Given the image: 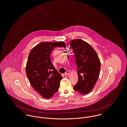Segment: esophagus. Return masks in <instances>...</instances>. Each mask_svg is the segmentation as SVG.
Returning <instances> with one entry per match:
<instances>
[{
    "label": "esophagus",
    "mask_w": 127,
    "mask_h": 127,
    "mask_svg": "<svg viewBox=\"0 0 127 127\" xmlns=\"http://www.w3.org/2000/svg\"><path fill=\"white\" fill-rule=\"evenodd\" d=\"M70 73V71L69 70H67V71L66 72H65V73H64V74H65V75H69Z\"/></svg>",
    "instance_id": "esophagus-1"
}]
</instances>
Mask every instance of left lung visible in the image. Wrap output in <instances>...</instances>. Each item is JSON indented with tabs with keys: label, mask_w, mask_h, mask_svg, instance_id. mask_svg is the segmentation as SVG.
I'll return each mask as SVG.
<instances>
[{
	"label": "left lung",
	"mask_w": 127,
	"mask_h": 127,
	"mask_svg": "<svg viewBox=\"0 0 127 127\" xmlns=\"http://www.w3.org/2000/svg\"><path fill=\"white\" fill-rule=\"evenodd\" d=\"M70 45L78 68V80L73 89L85 95L93 90L98 78L100 61L95 50L84 41L74 39L70 41Z\"/></svg>",
	"instance_id": "8db88e82"
}]
</instances>
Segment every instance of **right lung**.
Masks as SVG:
<instances>
[{
	"label": "right lung",
	"instance_id": "obj_1",
	"mask_svg": "<svg viewBox=\"0 0 127 127\" xmlns=\"http://www.w3.org/2000/svg\"><path fill=\"white\" fill-rule=\"evenodd\" d=\"M56 47L66 48L65 43L44 42L32 48L29 55L26 72L32 88L43 97L49 98L58 91L61 74L51 62L50 56Z\"/></svg>",
	"mask_w": 127,
	"mask_h": 127
}]
</instances>
